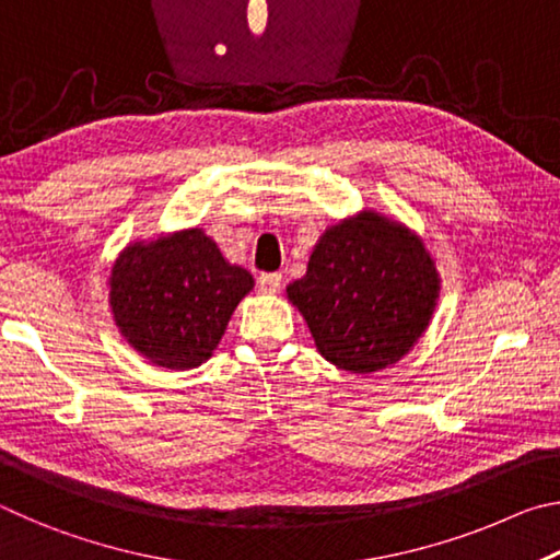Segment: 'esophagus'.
Segmentation results:
<instances>
[{"label": "esophagus", "instance_id": "esophagus-1", "mask_svg": "<svg viewBox=\"0 0 560 560\" xmlns=\"http://www.w3.org/2000/svg\"><path fill=\"white\" fill-rule=\"evenodd\" d=\"M261 293H279L281 289V273H261L257 279Z\"/></svg>", "mask_w": 560, "mask_h": 560}]
</instances>
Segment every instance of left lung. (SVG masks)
Wrapping results in <instances>:
<instances>
[{
	"mask_svg": "<svg viewBox=\"0 0 560 560\" xmlns=\"http://www.w3.org/2000/svg\"><path fill=\"white\" fill-rule=\"evenodd\" d=\"M440 289L422 236L365 207L326 226L287 296L328 363L371 375L402 360L424 336Z\"/></svg>",
	"mask_w": 560,
	"mask_h": 560,
	"instance_id": "1",
	"label": "left lung"
}]
</instances>
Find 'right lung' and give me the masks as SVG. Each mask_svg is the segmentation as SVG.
I'll return each instance as SVG.
<instances>
[{
  "mask_svg": "<svg viewBox=\"0 0 560 560\" xmlns=\"http://www.w3.org/2000/svg\"><path fill=\"white\" fill-rule=\"evenodd\" d=\"M254 277L200 226L130 242L110 267L108 306L132 350L167 371L210 360Z\"/></svg>",
  "mask_w": 560,
  "mask_h": 560,
  "instance_id": "right-lung-1",
  "label": "right lung"
}]
</instances>
